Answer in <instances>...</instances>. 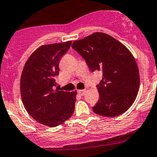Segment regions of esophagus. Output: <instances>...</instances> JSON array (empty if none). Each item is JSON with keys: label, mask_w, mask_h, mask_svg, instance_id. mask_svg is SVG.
<instances>
[{"label": "esophagus", "mask_w": 157, "mask_h": 157, "mask_svg": "<svg viewBox=\"0 0 157 157\" xmlns=\"http://www.w3.org/2000/svg\"><path fill=\"white\" fill-rule=\"evenodd\" d=\"M78 93L81 95H84L86 94V90L85 89H81V90H78Z\"/></svg>", "instance_id": "esophagus-1"}]
</instances>
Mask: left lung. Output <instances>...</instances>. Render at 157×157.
<instances>
[{"label": "left lung", "mask_w": 157, "mask_h": 157, "mask_svg": "<svg viewBox=\"0 0 157 157\" xmlns=\"http://www.w3.org/2000/svg\"><path fill=\"white\" fill-rule=\"evenodd\" d=\"M92 71H102L97 85L99 98L92 110L107 117L124 113L132 105L140 88V73L133 55L110 35L96 32L71 45Z\"/></svg>", "instance_id": "obj_1"}]
</instances>
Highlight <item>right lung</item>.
I'll use <instances>...</instances> for the list:
<instances>
[{
    "instance_id": "add662e5",
    "label": "right lung",
    "mask_w": 157,
    "mask_h": 157,
    "mask_svg": "<svg viewBox=\"0 0 157 157\" xmlns=\"http://www.w3.org/2000/svg\"><path fill=\"white\" fill-rule=\"evenodd\" d=\"M72 41L37 48L25 63L21 77V95L28 114L48 127L61 125L72 116L77 92L55 89L59 62Z\"/></svg>"
}]
</instances>
